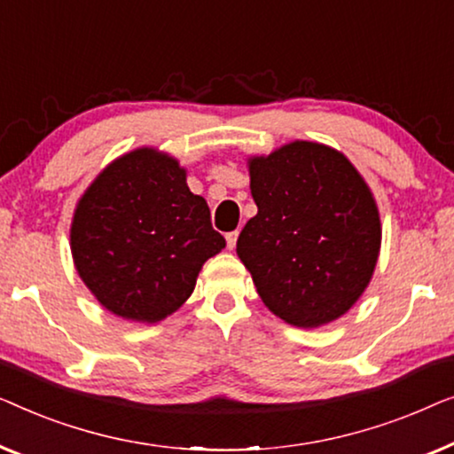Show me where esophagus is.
<instances>
[{
	"mask_svg": "<svg viewBox=\"0 0 454 454\" xmlns=\"http://www.w3.org/2000/svg\"><path fill=\"white\" fill-rule=\"evenodd\" d=\"M236 240H239V232H228L226 234V245H228V248H234L236 247Z\"/></svg>",
	"mask_w": 454,
	"mask_h": 454,
	"instance_id": "1",
	"label": "esophagus"
}]
</instances>
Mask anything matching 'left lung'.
<instances>
[{"mask_svg":"<svg viewBox=\"0 0 454 454\" xmlns=\"http://www.w3.org/2000/svg\"><path fill=\"white\" fill-rule=\"evenodd\" d=\"M248 175L257 215L236 253L261 300L302 329L346 315L380 251V215L366 181L341 152L317 142L248 158Z\"/></svg>","mask_w":454,"mask_h":454,"instance_id":"8db88e82","label":"left lung"}]
</instances>
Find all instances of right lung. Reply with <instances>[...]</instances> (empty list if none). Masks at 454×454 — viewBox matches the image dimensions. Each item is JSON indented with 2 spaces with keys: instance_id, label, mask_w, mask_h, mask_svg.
<instances>
[{
  "instance_id": "add662e5",
  "label": "right lung",
  "mask_w": 454,
  "mask_h": 454,
  "mask_svg": "<svg viewBox=\"0 0 454 454\" xmlns=\"http://www.w3.org/2000/svg\"><path fill=\"white\" fill-rule=\"evenodd\" d=\"M82 282L113 315L158 323L195 290L203 263L226 247L187 170L156 148L113 160L80 197L69 230Z\"/></svg>"
}]
</instances>
